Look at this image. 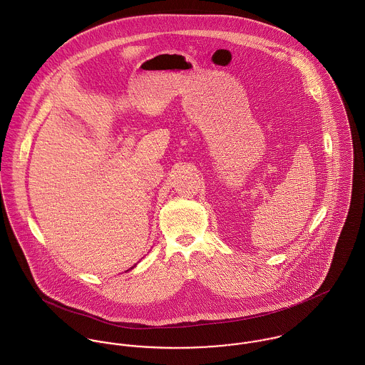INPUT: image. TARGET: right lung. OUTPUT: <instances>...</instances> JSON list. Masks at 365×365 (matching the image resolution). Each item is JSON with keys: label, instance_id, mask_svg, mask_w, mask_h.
<instances>
[{"label": "right lung", "instance_id": "obj_1", "mask_svg": "<svg viewBox=\"0 0 365 365\" xmlns=\"http://www.w3.org/2000/svg\"><path fill=\"white\" fill-rule=\"evenodd\" d=\"M133 267H135V265H133ZM133 267H132V268H133ZM132 268H129V269H126V271H130V269H132Z\"/></svg>", "mask_w": 365, "mask_h": 365}]
</instances>
